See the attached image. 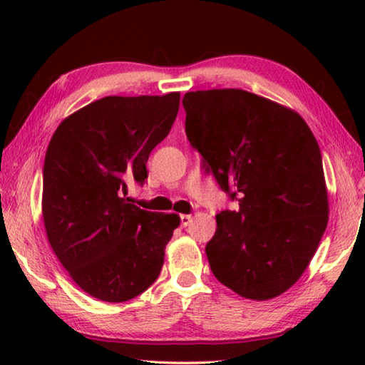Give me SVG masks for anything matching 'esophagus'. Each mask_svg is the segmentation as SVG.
Masks as SVG:
<instances>
[{
	"label": "esophagus",
	"mask_w": 365,
	"mask_h": 365,
	"mask_svg": "<svg viewBox=\"0 0 365 365\" xmlns=\"http://www.w3.org/2000/svg\"><path fill=\"white\" fill-rule=\"evenodd\" d=\"M191 220H193V217H191V215H187V214H182L180 215V225L182 227H188L191 224Z\"/></svg>",
	"instance_id": "obj_1"
}]
</instances>
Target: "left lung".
<instances>
[{
    "instance_id": "8db88e82",
    "label": "left lung",
    "mask_w": 365,
    "mask_h": 365,
    "mask_svg": "<svg viewBox=\"0 0 365 365\" xmlns=\"http://www.w3.org/2000/svg\"><path fill=\"white\" fill-rule=\"evenodd\" d=\"M185 132L238 211L215 215L212 274L248 299L285 293L311 262L329 222L322 154L293 109L238 88L188 91Z\"/></svg>"
}]
</instances>
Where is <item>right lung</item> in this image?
Returning a JSON list of instances; mask_svg holds the SVG:
<instances>
[{
  "mask_svg": "<svg viewBox=\"0 0 365 365\" xmlns=\"http://www.w3.org/2000/svg\"><path fill=\"white\" fill-rule=\"evenodd\" d=\"M178 106V91L106 96L66 117L49 141L41 200L48 242L96 299H132L163 269L180 217L132 205L127 183H145L150 153L169 135Z\"/></svg>",
  "mask_w": 365,
  "mask_h": 365,
  "instance_id": "obj_1",
  "label": "right lung"
}]
</instances>
